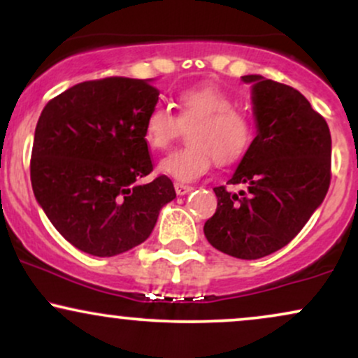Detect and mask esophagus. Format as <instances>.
<instances>
[{"instance_id": "1", "label": "esophagus", "mask_w": 358, "mask_h": 358, "mask_svg": "<svg viewBox=\"0 0 358 358\" xmlns=\"http://www.w3.org/2000/svg\"><path fill=\"white\" fill-rule=\"evenodd\" d=\"M193 187L190 185H183V183H175V192L176 195H187L188 192H192Z\"/></svg>"}]
</instances>
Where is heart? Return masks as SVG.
I'll list each match as a JSON object with an SVG mask.
<instances>
[{
	"label": "heart",
	"mask_w": 358,
	"mask_h": 358,
	"mask_svg": "<svg viewBox=\"0 0 358 358\" xmlns=\"http://www.w3.org/2000/svg\"><path fill=\"white\" fill-rule=\"evenodd\" d=\"M227 92L212 84L190 85L176 94V116L166 106L155 104L148 110L143 138L153 151L166 150L188 127L190 146L176 150L159 163V171L178 182H193L210 170L213 158L220 166L239 163L254 141V127Z\"/></svg>",
	"instance_id": "b5f03b06"
}]
</instances>
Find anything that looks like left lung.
<instances>
[{"instance_id":"1","label":"left lung","mask_w":358,"mask_h":358,"mask_svg":"<svg viewBox=\"0 0 358 358\" xmlns=\"http://www.w3.org/2000/svg\"><path fill=\"white\" fill-rule=\"evenodd\" d=\"M252 82L257 136L227 185L215 187L217 210L205 222L207 241L237 259H259L289 244L323 202L331 180V136L322 114L289 85Z\"/></svg>"}]
</instances>
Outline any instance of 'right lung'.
Here are the masks:
<instances>
[{"label":"right lung","instance_id":"1","mask_svg":"<svg viewBox=\"0 0 358 358\" xmlns=\"http://www.w3.org/2000/svg\"><path fill=\"white\" fill-rule=\"evenodd\" d=\"M150 80L106 77L48 101L36 122L30 178L36 202L73 248L110 257L136 248L175 199L166 175L153 171L143 138L158 102Z\"/></svg>","mask_w":358,"mask_h":358}]
</instances>
